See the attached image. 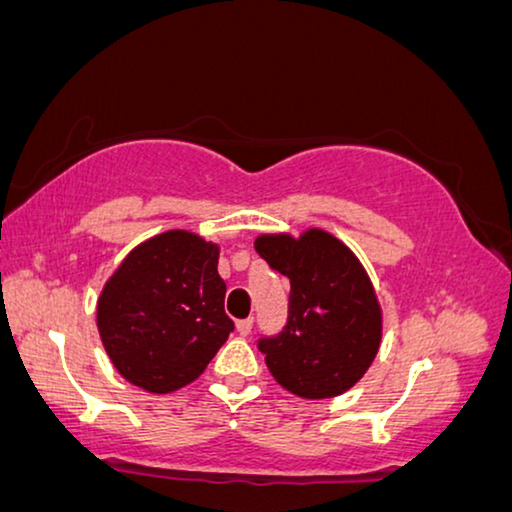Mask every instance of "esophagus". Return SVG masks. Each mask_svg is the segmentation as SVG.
<instances>
[{
  "label": "esophagus",
  "mask_w": 512,
  "mask_h": 512,
  "mask_svg": "<svg viewBox=\"0 0 512 512\" xmlns=\"http://www.w3.org/2000/svg\"><path fill=\"white\" fill-rule=\"evenodd\" d=\"M250 329H253V319H239V322H236V331H239V335H243V338H246V335L250 333Z\"/></svg>",
  "instance_id": "esophagus-1"
}]
</instances>
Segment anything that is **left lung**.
I'll use <instances>...</instances> for the list:
<instances>
[{
	"label": "left lung",
	"instance_id": "8db88e82",
	"mask_svg": "<svg viewBox=\"0 0 512 512\" xmlns=\"http://www.w3.org/2000/svg\"><path fill=\"white\" fill-rule=\"evenodd\" d=\"M255 250L292 285L287 326L259 340L273 379L305 400L349 391L381 345V308L363 264L319 227L259 234Z\"/></svg>",
	"mask_w": 512,
	"mask_h": 512
}]
</instances>
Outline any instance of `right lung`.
<instances>
[{
	"mask_svg": "<svg viewBox=\"0 0 512 512\" xmlns=\"http://www.w3.org/2000/svg\"><path fill=\"white\" fill-rule=\"evenodd\" d=\"M218 243L167 230L135 246L96 303L103 347L121 377L149 393L195 381L234 322L225 315Z\"/></svg>",
	"mask_w": 512,
	"mask_h": 512,
	"instance_id": "add662e5",
	"label": "right lung"
}]
</instances>
